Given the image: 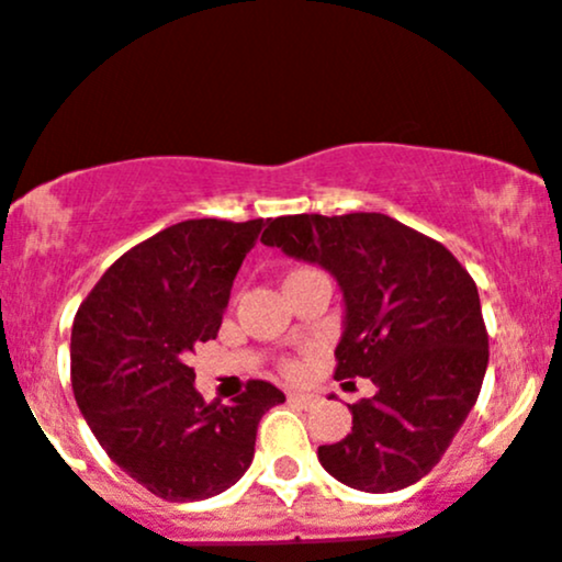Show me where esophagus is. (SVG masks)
I'll use <instances>...</instances> for the list:
<instances>
[{"label": "esophagus", "instance_id": "obj_1", "mask_svg": "<svg viewBox=\"0 0 562 562\" xmlns=\"http://www.w3.org/2000/svg\"><path fill=\"white\" fill-rule=\"evenodd\" d=\"M288 400L295 405H301V408H312V405L319 403L317 394H310V392H288Z\"/></svg>", "mask_w": 562, "mask_h": 562}]
</instances>
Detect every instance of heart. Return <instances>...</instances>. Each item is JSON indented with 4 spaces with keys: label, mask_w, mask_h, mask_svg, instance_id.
Here are the masks:
<instances>
[{
    "label": "heart",
    "mask_w": 562,
    "mask_h": 562,
    "mask_svg": "<svg viewBox=\"0 0 562 562\" xmlns=\"http://www.w3.org/2000/svg\"><path fill=\"white\" fill-rule=\"evenodd\" d=\"M301 271H306V269H301ZM301 271H293V274H301ZM293 274H291V277H293Z\"/></svg>",
    "instance_id": "b5f03b06"
}]
</instances>
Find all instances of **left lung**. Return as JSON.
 <instances>
[{"mask_svg":"<svg viewBox=\"0 0 562 562\" xmlns=\"http://www.w3.org/2000/svg\"><path fill=\"white\" fill-rule=\"evenodd\" d=\"M269 248L336 277L344 333L336 379H371L351 431L317 459L338 483L392 493L418 483L477 403L488 333L477 285L453 252L384 213L282 215Z\"/></svg>","mask_w":562,"mask_h":562,"instance_id":"left-lung-1","label":"left lung"}]
</instances>
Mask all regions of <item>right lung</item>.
Listing matches in <instances>:
<instances>
[{"mask_svg":"<svg viewBox=\"0 0 562 562\" xmlns=\"http://www.w3.org/2000/svg\"><path fill=\"white\" fill-rule=\"evenodd\" d=\"M263 218L181 221L111 263L71 328V386L109 459L168 502L232 488L256 429L285 394L248 381L232 405L202 400L189 355L215 338Z\"/></svg>","mask_w":562,"mask_h":562,"instance_id":"obj_1","label":"right lung"}]
</instances>
